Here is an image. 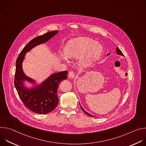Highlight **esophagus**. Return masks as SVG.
Returning a JSON list of instances; mask_svg holds the SVG:
<instances>
[{
    "instance_id": "obj_1",
    "label": "esophagus",
    "mask_w": 146,
    "mask_h": 146,
    "mask_svg": "<svg viewBox=\"0 0 146 146\" xmlns=\"http://www.w3.org/2000/svg\"><path fill=\"white\" fill-rule=\"evenodd\" d=\"M68 77L70 78H73L74 77V73L73 71H70L68 74Z\"/></svg>"
}]
</instances>
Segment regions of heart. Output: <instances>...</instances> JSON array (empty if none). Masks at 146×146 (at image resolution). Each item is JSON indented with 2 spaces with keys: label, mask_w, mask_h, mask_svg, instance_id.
<instances>
[{
  "label": "heart",
  "mask_w": 146,
  "mask_h": 146,
  "mask_svg": "<svg viewBox=\"0 0 146 146\" xmlns=\"http://www.w3.org/2000/svg\"><path fill=\"white\" fill-rule=\"evenodd\" d=\"M102 50L101 46L93 39L81 37L69 41L64 48V54L69 58L81 56V64L86 66L99 58Z\"/></svg>",
  "instance_id": "heart-1"
}]
</instances>
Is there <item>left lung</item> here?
I'll use <instances>...</instances> for the list:
<instances>
[{"label":"left lung","mask_w":146,"mask_h":146,"mask_svg":"<svg viewBox=\"0 0 146 146\" xmlns=\"http://www.w3.org/2000/svg\"><path fill=\"white\" fill-rule=\"evenodd\" d=\"M116 52H117V54H118V55H122V56H123V54H122V52H121V50L119 49V48H118V47L116 48ZM109 54H108V55H109ZM80 107H81V108L82 110L83 111H84V113H86L87 115H89V116H90V117H94L93 115H91L90 114L88 113H87L86 111H85V110H84V109H83V108L81 107V105H80Z\"/></svg>","instance_id":"8db88e82"}]
</instances>
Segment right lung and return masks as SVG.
<instances>
[{
	"label": "right lung",
	"mask_w": 146,
	"mask_h": 146,
	"mask_svg": "<svg viewBox=\"0 0 146 146\" xmlns=\"http://www.w3.org/2000/svg\"><path fill=\"white\" fill-rule=\"evenodd\" d=\"M58 31H51L32 39L20 52L16 60L14 86L18 95L26 108L38 114H47L54 110L58 104L57 90L60 82L68 77V71L54 73L42 84L34 88L27 89L24 86V80L35 82L27 77L22 68V63L25 55L35 46L44 43L54 36Z\"/></svg>",
	"instance_id": "right-lung-1"
}]
</instances>
